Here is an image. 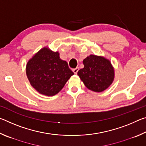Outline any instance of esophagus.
Masks as SVG:
<instances>
[{
    "mask_svg": "<svg viewBox=\"0 0 146 146\" xmlns=\"http://www.w3.org/2000/svg\"><path fill=\"white\" fill-rule=\"evenodd\" d=\"M78 68H74V69H73V71L74 72V73L75 74H77V73H78Z\"/></svg>",
    "mask_w": 146,
    "mask_h": 146,
    "instance_id": "esophagus-1",
    "label": "esophagus"
}]
</instances>
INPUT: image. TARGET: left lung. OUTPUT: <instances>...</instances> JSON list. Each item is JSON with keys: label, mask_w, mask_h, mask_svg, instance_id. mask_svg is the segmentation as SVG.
Instances as JSON below:
<instances>
[{"label": "left lung", "mask_w": 146, "mask_h": 146, "mask_svg": "<svg viewBox=\"0 0 146 146\" xmlns=\"http://www.w3.org/2000/svg\"><path fill=\"white\" fill-rule=\"evenodd\" d=\"M84 67L78 71V75L84 85L95 92H102L114 80V68L110 61L103 56L90 55L84 59Z\"/></svg>", "instance_id": "1"}]
</instances>
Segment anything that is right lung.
I'll list each match as a JSON object with an SVG mask.
<instances>
[{
  "label": "right lung",
  "mask_w": 146,
  "mask_h": 146,
  "mask_svg": "<svg viewBox=\"0 0 146 146\" xmlns=\"http://www.w3.org/2000/svg\"><path fill=\"white\" fill-rule=\"evenodd\" d=\"M26 75L35 90L46 96L57 94L74 73L58 52L48 48L38 51L26 65Z\"/></svg>",
  "instance_id": "1"
}]
</instances>
